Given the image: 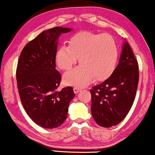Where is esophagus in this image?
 Wrapping results in <instances>:
<instances>
[{
	"label": "esophagus",
	"instance_id": "1",
	"mask_svg": "<svg viewBox=\"0 0 155 155\" xmlns=\"http://www.w3.org/2000/svg\"><path fill=\"white\" fill-rule=\"evenodd\" d=\"M80 90H81V89H80V87H75L73 88V91L75 94H77V93L79 92Z\"/></svg>",
	"mask_w": 155,
	"mask_h": 155
}]
</instances>
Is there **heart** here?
<instances>
[{"instance_id":"heart-1","label":"heart","mask_w":155,"mask_h":155,"mask_svg":"<svg viewBox=\"0 0 155 155\" xmlns=\"http://www.w3.org/2000/svg\"><path fill=\"white\" fill-rule=\"evenodd\" d=\"M56 63L61 70L68 71L79 58L81 66L65 74L63 80L70 85L84 86L94 79L101 81L114 68L117 49L114 38L107 34L91 32L75 35L56 52Z\"/></svg>"}]
</instances>
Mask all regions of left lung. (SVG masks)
I'll return each mask as SVG.
<instances>
[{"label":"left lung","mask_w":155,"mask_h":155,"mask_svg":"<svg viewBox=\"0 0 155 155\" xmlns=\"http://www.w3.org/2000/svg\"><path fill=\"white\" fill-rule=\"evenodd\" d=\"M119 63L111 76L90 90L91 112L99 126H116L126 118L134 101L139 80L138 63L126 41Z\"/></svg>","instance_id":"8db88e82"}]
</instances>
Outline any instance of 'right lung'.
<instances>
[{
  "label": "right lung",
  "mask_w": 155,
  "mask_h": 155,
  "mask_svg": "<svg viewBox=\"0 0 155 155\" xmlns=\"http://www.w3.org/2000/svg\"><path fill=\"white\" fill-rule=\"evenodd\" d=\"M72 29L56 27L40 33L21 52L16 71L21 102L31 120L44 128H56L66 119L75 97L72 87L58 90L61 75L56 69L58 39Z\"/></svg>",
  "instance_id": "obj_1"
}]
</instances>
